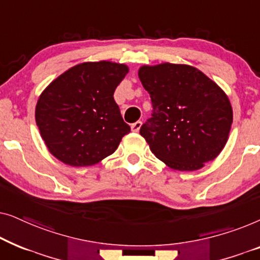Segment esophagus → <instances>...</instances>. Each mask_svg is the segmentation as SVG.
I'll return each instance as SVG.
<instances>
[{"mask_svg":"<svg viewBox=\"0 0 260 260\" xmlns=\"http://www.w3.org/2000/svg\"><path fill=\"white\" fill-rule=\"evenodd\" d=\"M141 126H142V122L141 120H138V122H135L134 124H131V130H133L134 133H138L141 129Z\"/></svg>","mask_w":260,"mask_h":260,"instance_id":"1","label":"esophagus"}]
</instances>
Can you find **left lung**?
<instances>
[{
	"label": "left lung",
	"instance_id": "obj_1",
	"mask_svg": "<svg viewBox=\"0 0 260 260\" xmlns=\"http://www.w3.org/2000/svg\"><path fill=\"white\" fill-rule=\"evenodd\" d=\"M152 115L140 134L152 154L180 172L201 169L227 143L233 110L222 88L200 70L183 63L141 66Z\"/></svg>",
	"mask_w": 260,
	"mask_h": 260
}]
</instances>
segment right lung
Segmentation results:
<instances>
[{
  "mask_svg": "<svg viewBox=\"0 0 260 260\" xmlns=\"http://www.w3.org/2000/svg\"><path fill=\"white\" fill-rule=\"evenodd\" d=\"M129 67L88 61L71 67L42 91L35 120L48 151L71 167L97 165L130 133L113 99Z\"/></svg>",
  "mask_w": 260,
  "mask_h": 260,
  "instance_id": "1",
  "label": "right lung"
}]
</instances>
